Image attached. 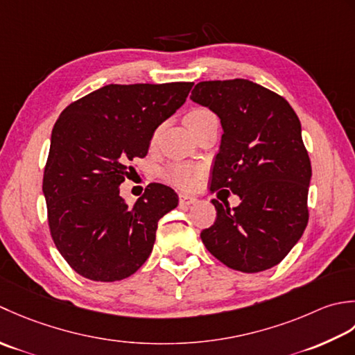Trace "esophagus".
I'll list each match as a JSON object with an SVG mask.
<instances>
[{
	"label": "esophagus",
	"instance_id": "esophagus-1",
	"mask_svg": "<svg viewBox=\"0 0 355 355\" xmlns=\"http://www.w3.org/2000/svg\"><path fill=\"white\" fill-rule=\"evenodd\" d=\"M194 202H196V198L190 196V194H185V193H180L179 194V204L184 205V207H190L193 205Z\"/></svg>",
	"mask_w": 355,
	"mask_h": 355
}]
</instances>
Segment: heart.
I'll use <instances>...</instances> for the list:
<instances>
[{"label":"heart","instance_id":"heart-1","mask_svg":"<svg viewBox=\"0 0 355 355\" xmlns=\"http://www.w3.org/2000/svg\"><path fill=\"white\" fill-rule=\"evenodd\" d=\"M213 112H209L208 108L204 107H196L193 110L188 112L185 114V124L188 128H191L196 122L202 121L204 118L213 116ZM159 135V128L151 136V144H155ZM202 173V167L196 164H190V162H170L168 165H165L161 171V176L165 180L175 187L179 188H191L194 184L198 182V179Z\"/></svg>","mask_w":355,"mask_h":355}]
</instances>
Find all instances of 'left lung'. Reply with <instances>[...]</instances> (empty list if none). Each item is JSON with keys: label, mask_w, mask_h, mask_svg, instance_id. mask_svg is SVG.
<instances>
[{"label": "left lung", "mask_w": 355, "mask_h": 355, "mask_svg": "<svg viewBox=\"0 0 355 355\" xmlns=\"http://www.w3.org/2000/svg\"><path fill=\"white\" fill-rule=\"evenodd\" d=\"M190 99L218 114L223 128L209 190L241 198L234 208L211 200L218 216L202 230V242L228 268L270 270L299 242L309 218L311 161L297 114L248 79L202 81Z\"/></svg>", "instance_id": "8db88e82"}]
</instances>
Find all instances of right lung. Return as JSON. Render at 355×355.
Instances as JSON below:
<instances>
[{
	"label": "right lung",
	"instance_id": "add662e5",
	"mask_svg": "<svg viewBox=\"0 0 355 355\" xmlns=\"http://www.w3.org/2000/svg\"><path fill=\"white\" fill-rule=\"evenodd\" d=\"M193 83L108 84L64 108L42 178L47 222L61 256L79 276L122 280L153 250L157 222L178 194L148 184L133 207L119 185L146 157L155 130L185 103Z\"/></svg>",
	"mask_w": 355,
	"mask_h": 355
}]
</instances>
